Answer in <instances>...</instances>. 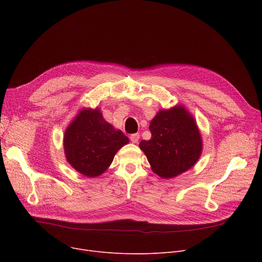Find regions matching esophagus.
I'll use <instances>...</instances> for the list:
<instances>
[{"mask_svg":"<svg viewBox=\"0 0 262 262\" xmlns=\"http://www.w3.org/2000/svg\"><path fill=\"white\" fill-rule=\"evenodd\" d=\"M139 139H140V135L139 134H134V135L130 136V141L133 143H138Z\"/></svg>","mask_w":262,"mask_h":262,"instance_id":"34e87169","label":"esophagus"}]
</instances>
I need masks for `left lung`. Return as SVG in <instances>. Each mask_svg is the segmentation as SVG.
I'll list each match as a JSON object with an SVG mask.
<instances>
[{"label": "left lung", "instance_id": "8db88e82", "mask_svg": "<svg viewBox=\"0 0 262 262\" xmlns=\"http://www.w3.org/2000/svg\"><path fill=\"white\" fill-rule=\"evenodd\" d=\"M149 132L152 138L142 140L139 147L158 176L175 177L199 160L203 149L201 133L184 106L159 110L149 123Z\"/></svg>", "mask_w": 262, "mask_h": 262}]
</instances>
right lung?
<instances>
[{
	"label": "right lung",
	"instance_id": "1",
	"mask_svg": "<svg viewBox=\"0 0 262 262\" xmlns=\"http://www.w3.org/2000/svg\"><path fill=\"white\" fill-rule=\"evenodd\" d=\"M128 142L125 135L105 121L99 108L81 109L63 136L67 161L87 177L103 174Z\"/></svg>",
	"mask_w": 262,
	"mask_h": 262
}]
</instances>
